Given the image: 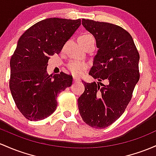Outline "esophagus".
Segmentation results:
<instances>
[{"instance_id":"esophagus-1","label":"esophagus","mask_w":156,"mask_h":156,"mask_svg":"<svg viewBox=\"0 0 156 156\" xmlns=\"http://www.w3.org/2000/svg\"><path fill=\"white\" fill-rule=\"evenodd\" d=\"M81 81V79H80L79 78H78V77L76 76H73V81L74 82H78Z\"/></svg>"}]
</instances>
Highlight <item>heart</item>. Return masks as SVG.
Masks as SVG:
<instances>
[{
	"mask_svg": "<svg viewBox=\"0 0 156 156\" xmlns=\"http://www.w3.org/2000/svg\"><path fill=\"white\" fill-rule=\"evenodd\" d=\"M90 39H94L93 36L90 33L84 32L78 37V40L87 41ZM87 68V64L85 62L78 61H73L68 64V69H69L74 75H80L84 72V70Z\"/></svg>",
	"mask_w": 156,
	"mask_h": 156,
	"instance_id": "b5f03b06",
	"label": "heart"
}]
</instances>
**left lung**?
Here are the masks:
<instances>
[{
    "mask_svg": "<svg viewBox=\"0 0 156 156\" xmlns=\"http://www.w3.org/2000/svg\"><path fill=\"white\" fill-rule=\"evenodd\" d=\"M82 25L96 41L98 50L89 74L99 82H84L78 109L87 124L104 129L121 117L130 101L140 78L139 53L130 34L119 26L89 19H82Z\"/></svg>",
    "mask_w": 156,
    "mask_h": 156,
    "instance_id": "1",
    "label": "left lung"
}]
</instances>
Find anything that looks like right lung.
<instances>
[{
    "label": "right lung",
    "instance_id": "obj_1",
    "mask_svg": "<svg viewBox=\"0 0 156 156\" xmlns=\"http://www.w3.org/2000/svg\"><path fill=\"white\" fill-rule=\"evenodd\" d=\"M81 19L50 18L30 27L20 36L10 59L9 88L17 107L30 121L49 117L58 106V94L73 83L61 72L49 75V56L59 54L81 25Z\"/></svg>",
    "mask_w": 156,
    "mask_h": 156
}]
</instances>
